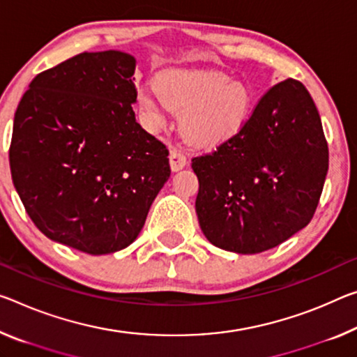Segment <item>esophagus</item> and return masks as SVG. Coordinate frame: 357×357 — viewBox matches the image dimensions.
<instances>
[{
  "label": "esophagus",
  "instance_id": "34e87169",
  "mask_svg": "<svg viewBox=\"0 0 357 357\" xmlns=\"http://www.w3.org/2000/svg\"><path fill=\"white\" fill-rule=\"evenodd\" d=\"M188 165V158L183 154V152L178 149H173L169 152V167H172L173 172H179Z\"/></svg>",
  "mask_w": 357,
  "mask_h": 357
}]
</instances>
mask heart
<instances>
[{
	"mask_svg": "<svg viewBox=\"0 0 357 357\" xmlns=\"http://www.w3.org/2000/svg\"><path fill=\"white\" fill-rule=\"evenodd\" d=\"M138 100L154 127L165 126L168 109L184 112V135L203 148H216L236 137L251 107L245 84L213 70L168 73L158 79V90H141Z\"/></svg>",
	"mask_w": 357,
	"mask_h": 357,
	"instance_id": "1",
	"label": "heart"
}]
</instances>
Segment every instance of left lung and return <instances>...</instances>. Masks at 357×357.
I'll list each match as a JSON object with an SVG mask.
<instances>
[{"label":"left lung","instance_id":"8db88e82","mask_svg":"<svg viewBox=\"0 0 357 357\" xmlns=\"http://www.w3.org/2000/svg\"><path fill=\"white\" fill-rule=\"evenodd\" d=\"M195 211L211 245L236 254L271 250L307 227L329 169L319 112L302 82L271 87L241 132L192 158Z\"/></svg>","mask_w":357,"mask_h":357}]
</instances>
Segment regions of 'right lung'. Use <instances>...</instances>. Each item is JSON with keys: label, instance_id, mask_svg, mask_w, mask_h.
Here are the masks:
<instances>
[{"label": "right lung", "instance_id": "obj_1", "mask_svg": "<svg viewBox=\"0 0 357 357\" xmlns=\"http://www.w3.org/2000/svg\"><path fill=\"white\" fill-rule=\"evenodd\" d=\"M137 60L84 52L39 73L14 116V188L36 227L77 251L137 240L169 178L168 149L135 119Z\"/></svg>", "mask_w": 357, "mask_h": 357}]
</instances>
